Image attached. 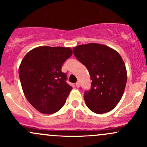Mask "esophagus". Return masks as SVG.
Wrapping results in <instances>:
<instances>
[{
    "label": "esophagus",
    "mask_w": 147,
    "mask_h": 147,
    "mask_svg": "<svg viewBox=\"0 0 147 147\" xmlns=\"http://www.w3.org/2000/svg\"><path fill=\"white\" fill-rule=\"evenodd\" d=\"M75 85H76L77 87H80V82H77L75 83Z\"/></svg>",
    "instance_id": "esophagus-1"
}]
</instances>
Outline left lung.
I'll use <instances>...</instances> for the list:
<instances>
[{
	"label": "left lung",
	"instance_id": "left-lung-1",
	"mask_svg": "<svg viewBox=\"0 0 147 147\" xmlns=\"http://www.w3.org/2000/svg\"><path fill=\"white\" fill-rule=\"evenodd\" d=\"M73 53L87 67L92 80L90 89L84 93L87 107L97 114L112 110L121 100L127 83L125 64L120 55L97 43L78 45Z\"/></svg>",
	"mask_w": 147,
	"mask_h": 147
}]
</instances>
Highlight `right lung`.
I'll use <instances>...</instances> for the list:
<instances>
[{
	"instance_id": "add662e5",
	"label": "right lung",
	"mask_w": 147,
	"mask_h": 147,
	"mask_svg": "<svg viewBox=\"0 0 147 147\" xmlns=\"http://www.w3.org/2000/svg\"><path fill=\"white\" fill-rule=\"evenodd\" d=\"M72 55L69 47L40 46L28 52L22 60L19 77L23 92L41 113L53 114L65 105L72 87L61 69Z\"/></svg>"
}]
</instances>
